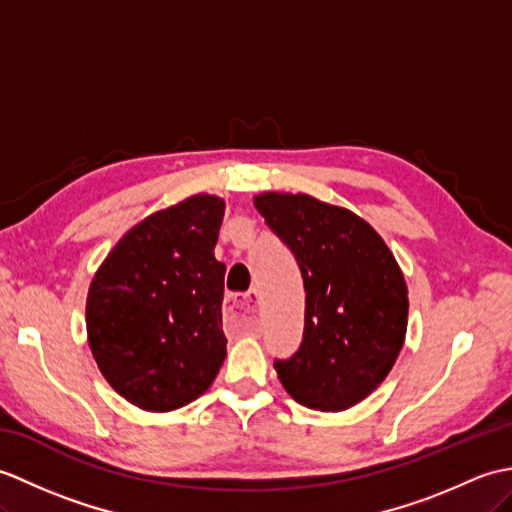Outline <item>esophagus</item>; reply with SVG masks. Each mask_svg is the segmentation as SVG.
Masks as SVG:
<instances>
[{"mask_svg":"<svg viewBox=\"0 0 512 512\" xmlns=\"http://www.w3.org/2000/svg\"><path fill=\"white\" fill-rule=\"evenodd\" d=\"M224 323L235 332H253L257 328V292L228 297L224 301Z\"/></svg>","mask_w":512,"mask_h":512,"instance_id":"1","label":"esophagus"}]
</instances>
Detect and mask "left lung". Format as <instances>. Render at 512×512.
Wrapping results in <instances>:
<instances>
[{
    "mask_svg": "<svg viewBox=\"0 0 512 512\" xmlns=\"http://www.w3.org/2000/svg\"><path fill=\"white\" fill-rule=\"evenodd\" d=\"M255 206L292 250L306 290L303 341L275 361L281 385L303 407L350 409L383 383L405 343L409 299L396 257L343 206L275 191Z\"/></svg>",
    "mask_w": 512,
    "mask_h": 512,
    "instance_id": "1",
    "label": "left lung"
}]
</instances>
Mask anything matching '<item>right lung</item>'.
<instances>
[{"mask_svg":"<svg viewBox=\"0 0 512 512\" xmlns=\"http://www.w3.org/2000/svg\"><path fill=\"white\" fill-rule=\"evenodd\" d=\"M224 200L198 193L118 239L88 290L96 365L127 402L173 411L211 387L226 358V266L213 248Z\"/></svg>","mask_w":512,"mask_h":512,"instance_id":"obj_1","label":"right lung"}]
</instances>
